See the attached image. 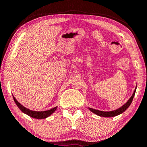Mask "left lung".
I'll return each mask as SVG.
<instances>
[{"mask_svg": "<svg viewBox=\"0 0 147 147\" xmlns=\"http://www.w3.org/2000/svg\"><path fill=\"white\" fill-rule=\"evenodd\" d=\"M136 87L135 88L134 93H133L132 95L130 97V98L128 99V101L125 103L124 105H123L122 107H120V108L116 109V110L113 111H100L97 110V109H95L93 108H91V107H88L89 109L92 112L95 113V114L97 115V116H99L101 117H107V118H110V117H114L118 116V115H120L121 113H122L124 111L126 110L128 108V107L130 106L131 103L133 100V98H134V96L135 95V92H136Z\"/></svg>", "mask_w": 147, "mask_h": 147, "instance_id": "8db88e82", "label": "left lung"}]
</instances>
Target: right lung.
Instances as JSON below:
<instances>
[{
	"label": "right lung",
	"instance_id": "right-lung-1",
	"mask_svg": "<svg viewBox=\"0 0 147 147\" xmlns=\"http://www.w3.org/2000/svg\"><path fill=\"white\" fill-rule=\"evenodd\" d=\"M13 99H14V101L16 105L18 106L19 109H21V111L23 112L25 114L28 115L29 116L31 117V118H34L36 119H44L48 118L52 115L54 111H56V109H57V106L55 107H53V108L49 109V110H46V111H33V110H30L27 107H25L21 104L20 103L18 102V101L15 99V97L13 96Z\"/></svg>",
	"mask_w": 147,
	"mask_h": 147
}]
</instances>
